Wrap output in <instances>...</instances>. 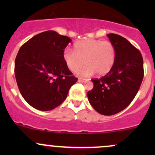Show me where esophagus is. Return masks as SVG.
<instances>
[{"mask_svg": "<svg viewBox=\"0 0 155 155\" xmlns=\"http://www.w3.org/2000/svg\"><path fill=\"white\" fill-rule=\"evenodd\" d=\"M87 79H83V78H79V79H78V81H79V82H85V81H87Z\"/></svg>", "mask_w": 155, "mask_h": 155, "instance_id": "1", "label": "esophagus"}]
</instances>
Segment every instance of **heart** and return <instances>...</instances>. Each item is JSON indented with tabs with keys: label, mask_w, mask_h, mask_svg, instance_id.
I'll use <instances>...</instances> for the list:
<instances>
[{
	"label": "heart",
	"mask_w": 155,
	"mask_h": 155,
	"mask_svg": "<svg viewBox=\"0 0 155 155\" xmlns=\"http://www.w3.org/2000/svg\"><path fill=\"white\" fill-rule=\"evenodd\" d=\"M116 57L115 47L110 41L86 39L76 42L73 51L66 48L63 59L70 71H76L85 64V66L77 71L80 76L107 74L113 67Z\"/></svg>",
	"instance_id": "b5f03b06"
}]
</instances>
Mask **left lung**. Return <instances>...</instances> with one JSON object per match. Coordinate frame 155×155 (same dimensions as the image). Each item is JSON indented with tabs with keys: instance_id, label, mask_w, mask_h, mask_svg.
Instances as JSON below:
<instances>
[{
	"instance_id": "obj_1",
	"label": "left lung",
	"mask_w": 155,
	"mask_h": 155,
	"mask_svg": "<svg viewBox=\"0 0 155 155\" xmlns=\"http://www.w3.org/2000/svg\"><path fill=\"white\" fill-rule=\"evenodd\" d=\"M116 50L112 70L101 79H92L88 101L100 114L112 115L124 110L137 95L144 76L141 52L124 37L107 34Z\"/></svg>"
}]
</instances>
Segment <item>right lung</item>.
Instances as JSON below:
<instances>
[{"label":"right lung","mask_w":155,"mask_h":155,"mask_svg":"<svg viewBox=\"0 0 155 155\" xmlns=\"http://www.w3.org/2000/svg\"><path fill=\"white\" fill-rule=\"evenodd\" d=\"M70 42V37L47 31L33 37L18 50L15 79L21 96L32 107L48 111L58 107L77 82L63 59Z\"/></svg>","instance_id":"obj_1"}]
</instances>
